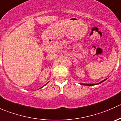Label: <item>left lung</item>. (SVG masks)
I'll return each instance as SVG.
<instances>
[{
    "label": "left lung",
    "mask_w": 121,
    "mask_h": 121,
    "mask_svg": "<svg viewBox=\"0 0 121 121\" xmlns=\"http://www.w3.org/2000/svg\"><path fill=\"white\" fill-rule=\"evenodd\" d=\"M106 80H107V78L105 79V80H104L103 81H101V82H99V83H97V84H81V85H86V86H93V85H97V84H99L101 83H102V82H104V81H105Z\"/></svg>",
    "instance_id": "1"
}]
</instances>
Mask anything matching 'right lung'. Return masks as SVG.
<instances>
[{"label": "right lung", "mask_w": 121, "mask_h": 121, "mask_svg": "<svg viewBox=\"0 0 121 121\" xmlns=\"http://www.w3.org/2000/svg\"><path fill=\"white\" fill-rule=\"evenodd\" d=\"M46 85V84H45V85H44V86H45V85ZM43 86H42V87H43ZM42 87H41V88H42Z\"/></svg>", "instance_id": "right-lung-1"}]
</instances>
